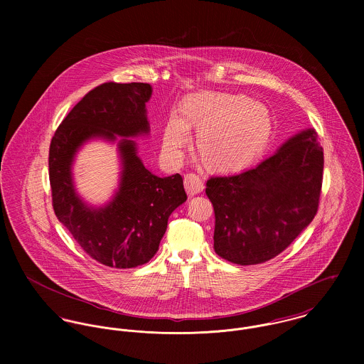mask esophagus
Returning <instances> with one entry per match:
<instances>
[{
  "label": "esophagus",
  "mask_w": 364,
  "mask_h": 364,
  "mask_svg": "<svg viewBox=\"0 0 364 364\" xmlns=\"http://www.w3.org/2000/svg\"><path fill=\"white\" fill-rule=\"evenodd\" d=\"M203 181L196 173H186L185 175V189L189 196H195L203 191Z\"/></svg>",
  "instance_id": "esophagus-1"
}]
</instances>
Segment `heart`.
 <instances>
[{"label": "heart", "mask_w": 364, "mask_h": 364, "mask_svg": "<svg viewBox=\"0 0 364 364\" xmlns=\"http://www.w3.org/2000/svg\"><path fill=\"white\" fill-rule=\"evenodd\" d=\"M164 129L166 156L179 159L191 143V129H199L196 150L205 165L232 171L252 162L264 150L272 134L267 109L244 95L198 92L188 95Z\"/></svg>", "instance_id": "1"}]
</instances>
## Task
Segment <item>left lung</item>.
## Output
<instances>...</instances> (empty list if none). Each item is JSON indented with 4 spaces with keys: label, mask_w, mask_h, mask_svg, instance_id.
I'll list each match as a JSON object with an SVG mask.
<instances>
[{
    "label": "left lung",
    "mask_w": 364,
    "mask_h": 364,
    "mask_svg": "<svg viewBox=\"0 0 364 364\" xmlns=\"http://www.w3.org/2000/svg\"><path fill=\"white\" fill-rule=\"evenodd\" d=\"M323 150L309 129L255 168L211 176L214 251L237 264H258L282 254L315 217L322 188Z\"/></svg>",
    "instance_id": "8db88e82"
}]
</instances>
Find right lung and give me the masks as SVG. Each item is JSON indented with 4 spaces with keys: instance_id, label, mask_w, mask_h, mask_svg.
<instances>
[{
    "instance_id": "obj_1",
    "label": "right lung",
    "mask_w": 364,
    "mask_h": 364,
    "mask_svg": "<svg viewBox=\"0 0 364 364\" xmlns=\"http://www.w3.org/2000/svg\"><path fill=\"white\" fill-rule=\"evenodd\" d=\"M151 85L105 82L91 90L57 127L49 149L53 210L78 245L105 266L129 269L147 263L158 251L171 213L186 200L179 173L159 178L136 154L134 137L149 133L146 102ZM124 139L121 188L105 208H88L73 191L70 164L92 136Z\"/></svg>"
}]
</instances>
